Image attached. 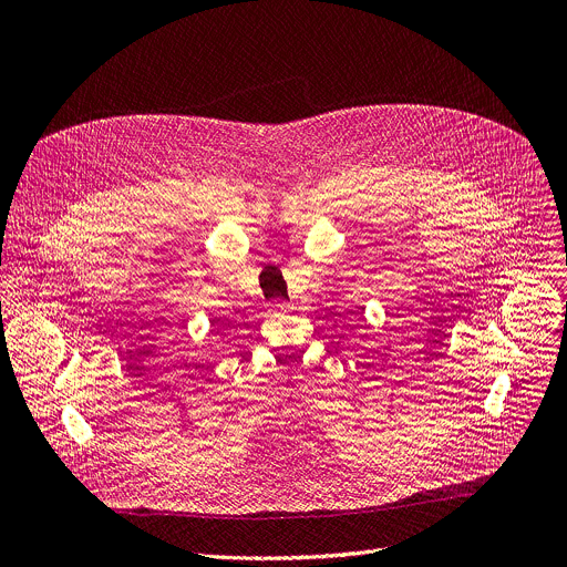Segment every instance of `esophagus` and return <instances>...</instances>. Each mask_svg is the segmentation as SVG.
I'll return each mask as SVG.
<instances>
[{
	"label": "esophagus",
	"instance_id": "1",
	"mask_svg": "<svg viewBox=\"0 0 567 567\" xmlns=\"http://www.w3.org/2000/svg\"><path fill=\"white\" fill-rule=\"evenodd\" d=\"M289 309H291V305L285 302V300H276V302L271 305V311H278V313H287Z\"/></svg>",
	"mask_w": 567,
	"mask_h": 567
}]
</instances>
